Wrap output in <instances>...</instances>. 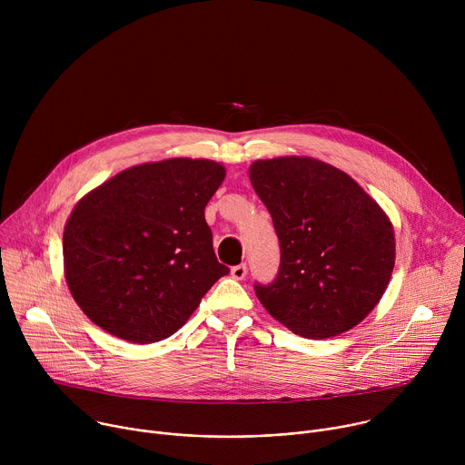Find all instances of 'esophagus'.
Here are the masks:
<instances>
[{
    "label": "esophagus",
    "mask_w": 465,
    "mask_h": 465,
    "mask_svg": "<svg viewBox=\"0 0 465 465\" xmlns=\"http://www.w3.org/2000/svg\"><path fill=\"white\" fill-rule=\"evenodd\" d=\"M246 264L244 262H241V264H235V267L232 269V278L233 280H237V282H241V280H244L246 278Z\"/></svg>",
    "instance_id": "1"
}]
</instances>
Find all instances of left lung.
<instances>
[{
  "label": "left lung",
  "mask_w": 465,
  "mask_h": 465,
  "mask_svg": "<svg viewBox=\"0 0 465 465\" xmlns=\"http://www.w3.org/2000/svg\"><path fill=\"white\" fill-rule=\"evenodd\" d=\"M248 176L282 252L276 280L255 283L262 307L303 339H331L361 323L395 262L382 208L350 174L309 156L257 160Z\"/></svg>",
  "instance_id": "8db88e82"
}]
</instances>
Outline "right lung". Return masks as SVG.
<instances>
[{"label":"right lung","mask_w":465,"mask_h":465,"mask_svg":"<svg viewBox=\"0 0 465 465\" xmlns=\"http://www.w3.org/2000/svg\"><path fill=\"white\" fill-rule=\"evenodd\" d=\"M226 176L213 160L124 169L92 189L64 226V276L83 312L134 344L163 341L230 272L204 210Z\"/></svg>","instance_id":"1"}]
</instances>
